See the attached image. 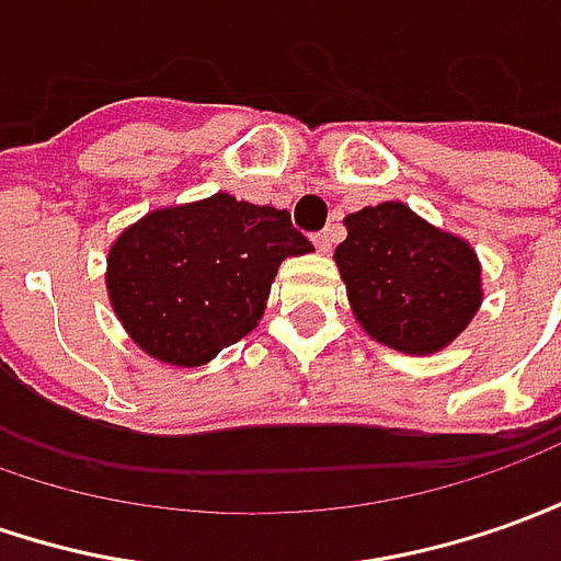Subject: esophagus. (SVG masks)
Returning <instances> with one entry per match:
<instances>
[{
	"label": "esophagus",
	"mask_w": 561,
	"mask_h": 561,
	"mask_svg": "<svg viewBox=\"0 0 561 561\" xmlns=\"http://www.w3.org/2000/svg\"><path fill=\"white\" fill-rule=\"evenodd\" d=\"M312 242H316V249L322 251V254H331L334 242H337V230H334V227H329V230L316 232V236H312Z\"/></svg>",
	"instance_id": "34e87169"
}]
</instances>
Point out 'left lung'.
<instances>
[{
    "label": "left lung",
    "mask_w": 561,
    "mask_h": 561,
    "mask_svg": "<svg viewBox=\"0 0 561 561\" xmlns=\"http://www.w3.org/2000/svg\"><path fill=\"white\" fill-rule=\"evenodd\" d=\"M334 264L356 322L409 356L439 353L482 307V264L467 239L433 227L405 202L344 217Z\"/></svg>",
    "instance_id": "1"
}]
</instances>
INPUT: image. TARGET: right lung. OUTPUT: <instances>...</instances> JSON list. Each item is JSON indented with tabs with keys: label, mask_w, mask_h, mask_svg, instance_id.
<instances>
[{
	"label": "right lung",
	"mask_w": 561,
	"mask_h": 561,
	"mask_svg": "<svg viewBox=\"0 0 561 561\" xmlns=\"http://www.w3.org/2000/svg\"><path fill=\"white\" fill-rule=\"evenodd\" d=\"M310 251L288 211L215 193L125 227L106 254V295L147 356L199 368L257 329L282 261Z\"/></svg>",
	"instance_id": "add662e5"
}]
</instances>
